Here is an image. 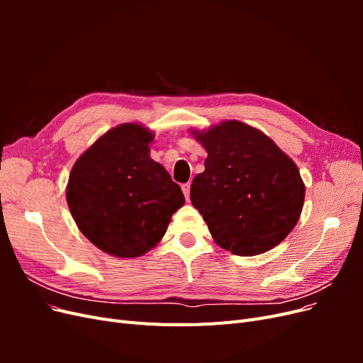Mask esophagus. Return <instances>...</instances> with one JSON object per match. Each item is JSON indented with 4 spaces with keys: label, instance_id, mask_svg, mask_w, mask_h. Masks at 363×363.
<instances>
[{
    "label": "esophagus",
    "instance_id": "34e87169",
    "mask_svg": "<svg viewBox=\"0 0 363 363\" xmlns=\"http://www.w3.org/2000/svg\"><path fill=\"white\" fill-rule=\"evenodd\" d=\"M182 191H183V194H184V199H186V201H189V195H191V184H189V183H184V184L182 186Z\"/></svg>",
    "mask_w": 363,
    "mask_h": 363
}]
</instances>
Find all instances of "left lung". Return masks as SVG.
<instances>
[{"label": "left lung", "instance_id": "1", "mask_svg": "<svg viewBox=\"0 0 363 363\" xmlns=\"http://www.w3.org/2000/svg\"><path fill=\"white\" fill-rule=\"evenodd\" d=\"M206 148L204 172L191 201L215 242L236 256H257L279 245L298 223L304 183L295 162L260 130L224 121L192 130Z\"/></svg>", "mask_w": 363, "mask_h": 363}]
</instances>
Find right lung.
<instances>
[{"label":"right lung","mask_w":363,"mask_h":363,"mask_svg":"<svg viewBox=\"0 0 363 363\" xmlns=\"http://www.w3.org/2000/svg\"><path fill=\"white\" fill-rule=\"evenodd\" d=\"M155 133L136 123L108 130L74 163L67 201L80 232L104 252L139 257L184 204L177 183L150 157Z\"/></svg>","instance_id":"obj_1"}]
</instances>
